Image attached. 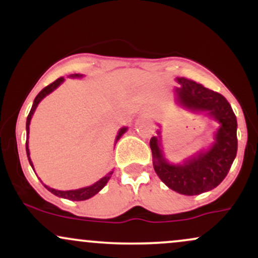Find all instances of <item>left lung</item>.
Listing matches in <instances>:
<instances>
[{"mask_svg":"<svg viewBox=\"0 0 258 258\" xmlns=\"http://www.w3.org/2000/svg\"><path fill=\"white\" fill-rule=\"evenodd\" d=\"M177 82L179 84L176 88L179 104L190 110L207 111L221 123V127L216 133L214 146L206 153L186 160L183 165L168 164L159 148L160 141L152 137L154 170L172 190L184 195H198L216 188L229 172L238 150V123L232 106L221 93L185 78H177Z\"/></svg>","mask_w":258,"mask_h":258,"instance_id":"obj_1","label":"left lung"}]
</instances>
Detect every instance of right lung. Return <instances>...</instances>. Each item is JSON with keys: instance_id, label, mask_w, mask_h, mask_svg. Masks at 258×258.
<instances>
[{"instance_id": "add662e5", "label": "right lung", "mask_w": 258, "mask_h": 258, "mask_svg": "<svg viewBox=\"0 0 258 258\" xmlns=\"http://www.w3.org/2000/svg\"><path fill=\"white\" fill-rule=\"evenodd\" d=\"M74 76H80V75H78V74H75V75H74ZM63 81H64V78L57 79V80H55V81H53L52 84H49L48 86H46V87H44L43 90L37 94L36 98H35V100H34V104H32V106H31V110H30V112H29V115H28V119H26V136L29 135V125H30L31 116H32V114H34L35 109H36V106H37L38 103H40L41 99H43L44 97L47 96V94H49L52 91H54L55 88H57L58 86L60 85ZM126 130H127L126 127H123V128L120 130L119 135H117V137H116V141L121 137V136L123 135V133L126 132ZM26 154H28L29 162H30V165H31V167H32V162H31V160H30V156H29V155H30V153H29V148H28V138H26ZM111 174H112V171H111V172H109L108 174H106L105 177H103L102 179H99L98 182L94 183V184H92L90 186H86V188L76 189V190H65V191L64 190H55V189L49 188V186H47V185H44V186H46V188L48 189V190L51 191V193H53L54 195H57V197L64 198V199H69V200H73V201L87 200V199H90V198L93 197V195H96L97 193H98L100 189H102L103 186H104L106 183H108V180L110 179Z\"/></svg>"}]
</instances>
